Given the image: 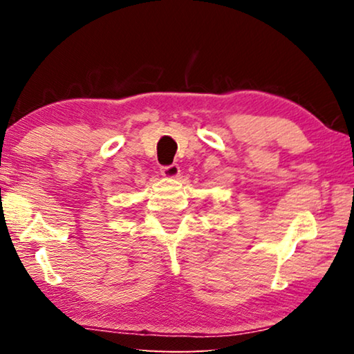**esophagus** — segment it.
Listing matches in <instances>:
<instances>
[{"label": "esophagus", "instance_id": "obj_1", "mask_svg": "<svg viewBox=\"0 0 354 354\" xmlns=\"http://www.w3.org/2000/svg\"><path fill=\"white\" fill-rule=\"evenodd\" d=\"M179 165L178 164H171V165H167L160 169V173H162V176L173 179V178H178L179 176Z\"/></svg>", "mask_w": 354, "mask_h": 354}]
</instances>
